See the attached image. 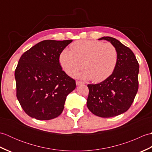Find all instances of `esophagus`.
Returning a JSON list of instances; mask_svg holds the SVG:
<instances>
[{
    "instance_id": "1",
    "label": "esophagus",
    "mask_w": 152,
    "mask_h": 152,
    "mask_svg": "<svg viewBox=\"0 0 152 152\" xmlns=\"http://www.w3.org/2000/svg\"><path fill=\"white\" fill-rule=\"evenodd\" d=\"M76 83L77 86H79L80 84H83V82H82L81 81H78V80H77V81L76 82Z\"/></svg>"
}]
</instances>
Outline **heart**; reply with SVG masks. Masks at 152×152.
<instances>
[{
	"mask_svg": "<svg viewBox=\"0 0 152 152\" xmlns=\"http://www.w3.org/2000/svg\"><path fill=\"white\" fill-rule=\"evenodd\" d=\"M70 48L71 50H63L59 56L61 67L70 76L76 75L83 66L86 70L80 74L82 78L101 82L110 76L117 66L118 50L111 43L82 40Z\"/></svg>",
	"mask_w": 152,
	"mask_h": 152,
	"instance_id": "b5f03b06",
	"label": "heart"
}]
</instances>
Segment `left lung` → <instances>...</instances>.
I'll list each match as a JSON object with an SVG mask.
<instances>
[{"label": "left lung", "mask_w": 152, "mask_h": 152, "mask_svg": "<svg viewBox=\"0 0 152 152\" xmlns=\"http://www.w3.org/2000/svg\"><path fill=\"white\" fill-rule=\"evenodd\" d=\"M117 48L118 60L114 72L96 84H88V108L93 114L110 118L127 111L138 89L139 64L134 53L114 38L104 37Z\"/></svg>", "instance_id": "8db88e82"}]
</instances>
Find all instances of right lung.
<instances>
[{
    "mask_svg": "<svg viewBox=\"0 0 152 152\" xmlns=\"http://www.w3.org/2000/svg\"><path fill=\"white\" fill-rule=\"evenodd\" d=\"M72 40H46L22 55L15 70L16 96L30 117L49 120L62 113L76 81L62 70L59 56Z\"/></svg>",
    "mask_w": 152,
    "mask_h": 152,
    "instance_id": "1",
    "label": "right lung"
}]
</instances>
